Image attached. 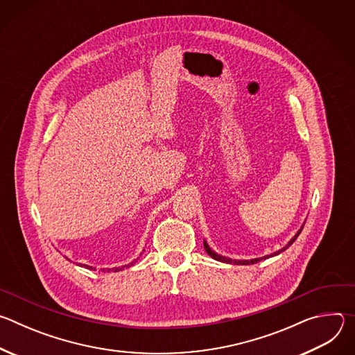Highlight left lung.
<instances>
[{"mask_svg":"<svg viewBox=\"0 0 355 355\" xmlns=\"http://www.w3.org/2000/svg\"><path fill=\"white\" fill-rule=\"evenodd\" d=\"M302 229H303V227H302ZM302 229H300V230L297 232V234H296V236H295V237H293V239H292V240H291V241H289V243H288V244H286V245H285V247H284L282 250H279V251L274 252V254H271L270 257H272V256H277V254H279V252H281V251H285V250H286V248H288V247H289V245H291V244H292V243H293V241L296 240V237L299 236V233L302 232ZM204 247H205L207 252H208V254H209V256H211L212 259H215V260H218V261H222V263H230V264H245V266H247V264H256V263H259L260 260L268 259V256H266V257H263V259H254V260H250V261H245V260H244V261H237V260H230V259H226V257H222V256L216 254V252H215V251H212V250H211V247H209V245L207 244V241H204Z\"/></svg>","mask_w":355,"mask_h":355,"instance_id":"1","label":"left lung"}]
</instances>
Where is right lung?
<instances>
[{"instance_id": "add662e5", "label": "right lung", "mask_w": 355, "mask_h": 355, "mask_svg": "<svg viewBox=\"0 0 355 355\" xmlns=\"http://www.w3.org/2000/svg\"><path fill=\"white\" fill-rule=\"evenodd\" d=\"M130 264H132V263H130ZM83 267H85V268H89V270H92V267H88V266H83ZM123 267H129V266H123ZM123 267H116V268H112V271H115V272H116V271L122 270ZM94 270H95V268H94ZM107 272H110V270H107Z\"/></svg>"}]
</instances>
